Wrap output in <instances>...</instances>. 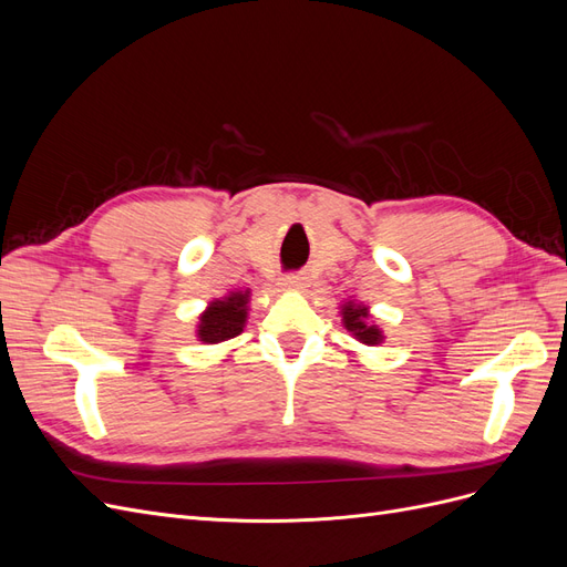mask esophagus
I'll list each match as a JSON object with an SVG mask.
<instances>
[{
    "label": "esophagus",
    "mask_w": 567,
    "mask_h": 567,
    "mask_svg": "<svg viewBox=\"0 0 567 567\" xmlns=\"http://www.w3.org/2000/svg\"><path fill=\"white\" fill-rule=\"evenodd\" d=\"M281 286L286 290H302L307 286V281H305V277H298V274H288V277H284Z\"/></svg>",
    "instance_id": "1"
}]
</instances>
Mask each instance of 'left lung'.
<instances>
[{"instance_id":"8db88e82","label":"left lung","mask_w":567,"mask_h":567,"mask_svg":"<svg viewBox=\"0 0 567 567\" xmlns=\"http://www.w3.org/2000/svg\"><path fill=\"white\" fill-rule=\"evenodd\" d=\"M340 321L342 326H346L348 333L362 342V346H381V342L385 340L381 326L373 321L369 307L364 302H357V300H346L340 307Z\"/></svg>"}]
</instances>
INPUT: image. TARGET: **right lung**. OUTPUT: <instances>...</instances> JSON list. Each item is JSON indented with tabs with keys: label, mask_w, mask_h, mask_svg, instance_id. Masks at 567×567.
<instances>
[{
	"label": "right lung",
	"mask_w": 567,
	"mask_h": 567,
	"mask_svg": "<svg viewBox=\"0 0 567 567\" xmlns=\"http://www.w3.org/2000/svg\"><path fill=\"white\" fill-rule=\"evenodd\" d=\"M250 288L229 290L227 296L215 298L200 312L196 323V338L205 346H217L229 338L244 333L248 321Z\"/></svg>",
	"instance_id": "add662e5"
}]
</instances>
